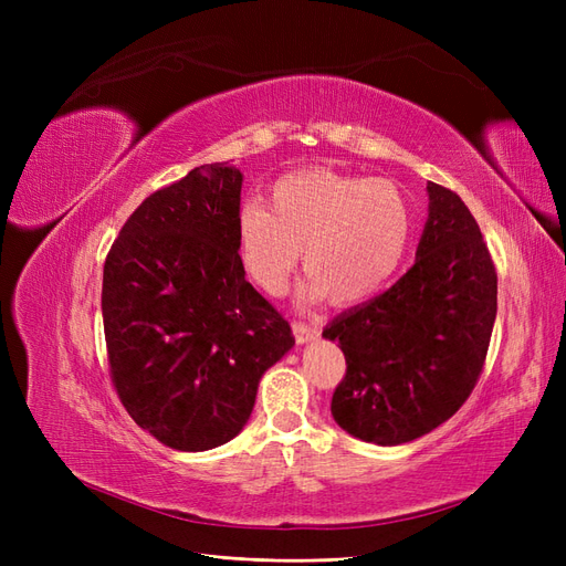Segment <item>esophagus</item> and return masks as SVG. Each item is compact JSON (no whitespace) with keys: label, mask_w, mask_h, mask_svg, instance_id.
<instances>
[{"label":"esophagus","mask_w":566,"mask_h":566,"mask_svg":"<svg viewBox=\"0 0 566 566\" xmlns=\"http://www.w3.org/2000/svg\"><path fill=\"white\" fill-rule=\"evenodd\" d=\"M293 331H295V337L300 345H304V342H312L318 337V325L316 323H304V321H295L293 323Z\"/></svg>","instance_id":"34e87169"}]
</instances>
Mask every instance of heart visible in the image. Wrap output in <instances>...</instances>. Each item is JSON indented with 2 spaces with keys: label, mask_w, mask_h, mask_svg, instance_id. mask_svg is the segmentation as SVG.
I'll return each instance as SVG.
<instances>
[{
  "label": "heart",
  "mask_w": 566,
  "mask_h": 566,
  "mask_svg": "<svg viewBox=\"0 0 566 566\" xmlns=\"http://www.w3.org/2000/svg\"><path fill=\"white\" fill-rule=\"evenodd\" d=\"M269 207L241 205L235 245L248 276L271 297L285 293L304 250L306 300L364 302L397 273L413 235V212L391 181L325 167L273 181Z\"/></svg>",
  "instance_id": "obj_1"
}]
</instances>
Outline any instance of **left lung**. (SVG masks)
Returning a JSON list of instances; mask_svg holds the SVG:
<instances>
[{"label": "left lung", "instance_id": "1", "mask_svg": "<svg viewBox=\"0 0 566 566\" xmlns=\"http://www.w3.org/2000/svg\"><path fill=\"white\" fill-rule=\"evenodd\" d=\"M427 193L430 217L416 264L323 331L347 361L333 418L380 447L432 432L468 401L499 310V273L468 205L434 181Z\"/></svg>", "mask_w": 566, "mask_h": 566}]
</instances>
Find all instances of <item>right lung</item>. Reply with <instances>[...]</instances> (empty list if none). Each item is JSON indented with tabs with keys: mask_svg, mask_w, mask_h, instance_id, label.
I'll return each instance as SVG.
<instances>
[{
	"mask_svg": "<svg viewBox=\"0 0 566 566\" xmlns=\"http://www.w3.org/2000/svg\"><path fill=\"white\" fill-rule=\"evenodd\" d=\"M241 169L200 165L150 193L111 245L101 312L111 380L165 447L208 451L248 422L266 368L295 345L245 281L235 245Z\"/></svg>",
	"mask_w": 566,
	"mask_h": 566,
	"instance_id": "obj_1",
	"label": "right lung"
}]
</instances>
